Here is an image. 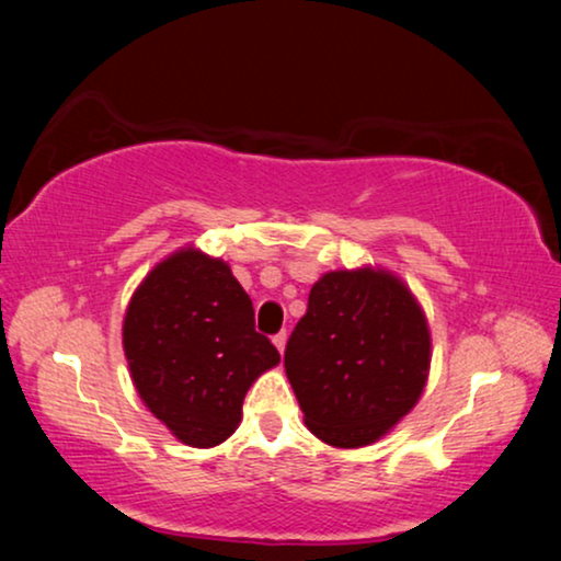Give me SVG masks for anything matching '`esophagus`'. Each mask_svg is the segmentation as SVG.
I'll return each mask as SVG.
<instances>
[{"label": "esophagus", "instance_id": "34e87169", "mask_svg": "<svg viewBox=\"0 0 561 561\" xmlns=\"http://www.w3.org/2000/svg\"><path fill=\"white\" fill-rule=\"evenodd\" d=\"M286 340H288L286 332H280V334L273 336V344H275V347H278L280 355H283V350H286Z\"/></svg>", "mask_w": 561, "mask_h": 561}]
</instances>
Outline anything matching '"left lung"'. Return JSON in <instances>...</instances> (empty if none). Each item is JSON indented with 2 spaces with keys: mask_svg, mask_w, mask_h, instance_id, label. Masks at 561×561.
<instances>
[{
  "mask_svg": "<svg viewBox=\"0 0 561 561\" xmlns=\"http://www.w3.org/2000/svg\"><path fill=\"white\" fill-rule=\"evenodd\" d=\"M283 365L309 432L329 447L359 449L419 403L432 332L396 273L378 265L329 271L311 286Z\"/></svg>",
  "mask_w": 561,
  "mask_h": 561,
  "instance_id": "obj_1",
  "label": "left lung"
}]
</instances>
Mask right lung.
Instances as JSON below:
<instances>
[{"mask_svg":"<svg viewBox=\"0 0 561 561\" xmlns=\"http://www.w3.org/2000/svg\"><path fill=\"white\" fill-rule=\"evenodd\" d=\"M122 347L148 411L196 449L234 434L250 386L280 363L255 332L252 301L229 265L194 244L160 260L135 288Z\"/></svg>","mask_w":561,"mask_h":561,"instance_id":"add662e5","label":"right lung"}]
</instances>
